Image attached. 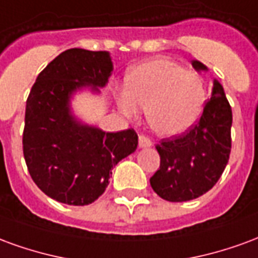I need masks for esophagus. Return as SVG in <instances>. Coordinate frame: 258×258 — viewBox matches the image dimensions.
Segmentation results:
<instances>
[{
  "mask_svg": "<svg viewBox=\"0 0 258 258\" xmlns=\"http://www.w3.org/2000/svg\"><path fill=\"white\" fill-rule=\"evenodd\" d=\"M138 145H140V148H149V146H152V141L145 135H140L138 137Z\"/></svg>",
  "mask_w": 258,
  "mask_h": 258,
  "instance_id": "1",
  "label": "esophagus"
}]
</instances>
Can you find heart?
I'll list each match as a JSON object with an SVG mask.
<instances>
[{
    "instance_id": "obj_1",
    "label": "heart",
    "mask_w": 258,
    "mask_h": 258,
    "mask_svg": "<svg viewBox=\"0 0 258 258\" xmlns=\"http://www.w3.org/2000/svg\"><path fill=\"white\" fill-rule=\"evenodd\" d=\"M207 101L205 81L168 59H151L127 76L125 90L118 94L120 110L135 116L146 109L151 128L164 137L184 134L203 113Z\"/></svg>"
}]
</instances>
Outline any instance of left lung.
I'll use <instances>...</instances> for the list:
<instances>
[{"instance_id":"obj_1","label":"left lung","mask_w":258,"mask_h":258,"mask_svg":"<svg viewBox=\"0 0 258 258\" xmlns=\"http://www.w3.org/2000/svg\"><path fill=\"white\" fill-rule=\"evenodd\" d=\"M192 66L207 69L198 60H192ZM231 125L232 109L222 85L214 80L213 94L198 124L156 145L160 167L151 177L153 190L168 202L196 199L210 190L229 160Z\"/></svg>"}]
</instances>
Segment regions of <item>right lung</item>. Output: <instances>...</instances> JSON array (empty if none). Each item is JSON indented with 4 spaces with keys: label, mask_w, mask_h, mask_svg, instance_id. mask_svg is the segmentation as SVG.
<instances>
[{
    "label": "right lung",
    "mask_w": 258,
    "mask_h": 258,
    "mask_svg": "<svg viewBox=\"0 0 258 258\" xmlns=\"http://www.w3.org/2000/svg\"><path fill=\"white\" fill-rule=\"evenodd\" d=\"M112 70L106 51L72 48L38 74L26 101V166L37 186L64 205L95 202L106 189L112 168L138 145L133 128L105 133L80 124L70 114L74 91L85 85L98 91Z\"/></svg>",
    "instance_id": "1"
}]
</instances>
